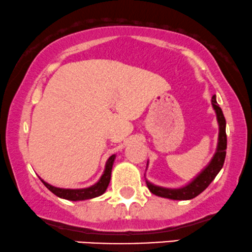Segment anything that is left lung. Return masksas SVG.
<instances>
[{
  "instance_id": "1",
  "label": "left lung",
  "mask_w": 252,
  "mask_h": 252,
  "mask_svg": "<svg viewBox=\"0 0 252 252\" xmlns=\"http://www.w3.org/2000/svg\"><path fill=\"white\" fill-rule=\"evenodd\" d=\"M213 107L217 114V121L220 124V136H218V145L217 151L215 154L214 158L209 163L207 168L203 170L191 183L188 186L181 188V189H166V188H160L147 182L148 189L154 195L164 197V198L177 199V201H187V199L195 198L199 193L204 191L210 183L215 180L218 172L220 171L224 164V159L226 155V132H225V118H224L222 109L217 104L216 97L213 96Z\"/></svg>"
}]
</instances>
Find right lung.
<instances>
[{"mask_svg": "<svg viewBox=\"0 0 252 252\" xmlns=\"http://www.w3.org/2000/svg\"><path fill=\"white\" fill-rule=\"evenodd\" d=\"M114 160L115 155L109 157V159L107 160V164H105L104 174L102 175L101 180L97 182L96 184H94L93 187L86 188V189H61V188H55L50 186V184L45 183L44 181H41L51 192L55 193L57 197H61V198L69 199V201H84V199L95 198L97 196H101L102 193H104L105 190H107L109 182H110L111 169H113Z\"/></svg>", "mask_w": 252, "mask_h": 252, "instance_id": "1", "label": "right lung"}]
</instances>
